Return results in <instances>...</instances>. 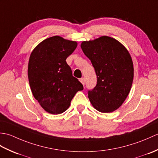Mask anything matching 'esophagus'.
<instances>
[{"mask_svg": "<svg viewBox=\"0 0 158 158\" xmlns=\"http://www.w3.org/2000/svg\"><path fill=\"white\" fill-rule=\"evenodd\" d=\"M79 81H80V82H81L82 84L84 85H85V79L84 78H81V79H79Z\"/></svg>", "mask_w": 158, "mask_h": 158, "instance_id": "1", "label": "esophagus"}]
</instances>
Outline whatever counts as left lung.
<instances>
[{
	"label": "left lung",
	"instance_id": "1",
	"mask_svg": "<svg viewBox=\"0 0 158 158\" xmlns=\"http://www.w3.org/2000/svg\"><path fill=\"white\" fill-rule=\"evenodd\" d=\"M81 48L97 76L96 87L88 91L90 102L101 113L114 111L125 101L132 84L134 67L128 51L107 36L83 41Z\"/></svg>",
	"mask_w": 158,
	"mask_h": 158
}]
</instances>
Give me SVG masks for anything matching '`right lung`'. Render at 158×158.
<instances>
[{
  "label": "right lung",
  "instance_id": "obj_1",
  "mask_svg": "<svg viewBox=\"0 0 158 158\" xmlns=\"http://www.w3.org/2000/svg\"><path fill=\"white\" fill-rule=\"evenodd\" d=\"M77 46L76 41L54 36L40 43L30 56L28 76L32 93L49 113L64 112L75 94L83 89L66 61Z\"/></svg>",
  "mask_w": 158,
  "mask_h": 158
}]
</instances>
